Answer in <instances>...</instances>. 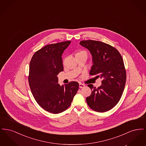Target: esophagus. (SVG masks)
<instances>
[{"mask_svg": "<svg viewBox=\"0 0 146 146\" xmlns=\"http://www.w3.org/2000/svg\"><path fill=\"white\" fill-rule=\"evenodd\" d=\"M79 88H83L85 87V85L83 84L79 83Z\"/></svg>", "mask_w": 146, "mask_h": 146, "instance_id": "34e87169", "label": "esophagus"}]
</instances>
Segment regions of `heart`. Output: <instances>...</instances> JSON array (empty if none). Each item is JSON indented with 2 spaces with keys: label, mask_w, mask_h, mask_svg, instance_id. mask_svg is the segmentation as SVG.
<instances>
[{
  "label": "heart",
  "mask_w": 146,
  "mask_h": 146,
  "mask_svg": "<svg viewBox=\"0 0 146 146\" xmlns=\"http://www.w3.org/2000/svg\"><path fill=\"white\" fill-rule=\"evenodd\" d=\"M80 52H84V51H80Z\"/></svg>",
  "instance_id": "heart-1"
}]
</instances>
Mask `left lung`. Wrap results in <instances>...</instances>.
<instances>
[{"mask_svg":"<svg viewBox=\"0 0 146 146\" xmlns=\"http://www.w3.org/2000/svg\"><path fill=\"white\" fill-rule=\"evenodd\" d=\"M79 44L92 57L90 74L102 79L97 88L92 84L88 85L92 91L86 98L87 104L95 111H108L118 104L125 88L126 74L123 58L115 48L103 42L88 40Z\"/></svg>","mask_w":146,"mask_h":146,"instance_id":"1","label":"left lung"}]
</instances>
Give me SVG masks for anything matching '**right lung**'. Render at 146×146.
<instances>
[{
  "label": "right lung",
  "instance_id": "1",
  "mask_svg": "<svg viewBox=\"0 0 146 146\" xmlns=\"http://www.w3.org/2000/svg\"><path fill=\"white\" fill-rule=\"evenodd\" d=\"M70 41L49 44L38 50L29 64L28 82L32 95L41 107L53 114L66 110L79 89L70 82L60 86L57 75L63 70L62 55Z\"/></svg>",
  "mask_w": 146,
  "mask_h": 146
}]
</instances>
